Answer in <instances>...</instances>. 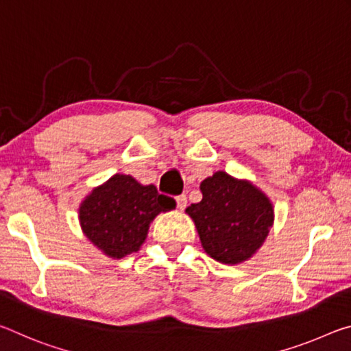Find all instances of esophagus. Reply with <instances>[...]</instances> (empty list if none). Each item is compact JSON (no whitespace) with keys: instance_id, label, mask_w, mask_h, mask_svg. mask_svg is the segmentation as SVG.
Here are the masks:
<instances>
[{"instance_id":"obj_1","label":"esophagus","mask_w":351,"mask_h":351,"mask_svg":"<svg viewBox=\"0 0 351 351\" xmlns=\"http://www.w3.org/2000/svg\"><path fill=\"white\" fill-rule=\"evenodd\" d=\"M176 202H177V208L185 210L186 208V204H188V199H186L185 194H180V196L176 197Z\"/></svg>"}]
</instances>
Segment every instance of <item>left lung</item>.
<instances>
[{
	"label": "left lung",
	"mask_w": 351,
	"mask_h": 351,
	"mask_svg": "<svg viewBox=\"0 0 351 351\" xmlns=\"http://www.w3.org/2000/svg\"><path fill=\"white\" fill-rule=\"evenodd\" d=\"M202 200L186 213L196 223L204 250L223 264L256 254L274 223V206L261 189L217 171L200 183Z\"/></svg>",
	"instance_id": "left-lung-1"
}]
</instances>
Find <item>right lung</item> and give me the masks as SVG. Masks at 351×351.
Segmentation results:
<instances>
[{"mask_svg": "<svg viewBox=\"0 0 351 351\" xmlns=\"http://www.w3.org/2000/svg\"><path fill=\"white\" fill-rule=\"evenodd\" d=\"M176 208V200L132 176L114 174L96 186L79 206L85 237L102 254L123 258L140 250L155 216Z\"/></svg>", "mask_w": 351, "mask_h": 351, "instance_id": "right-lung-1", "label": "right lung"}]
</instances>
